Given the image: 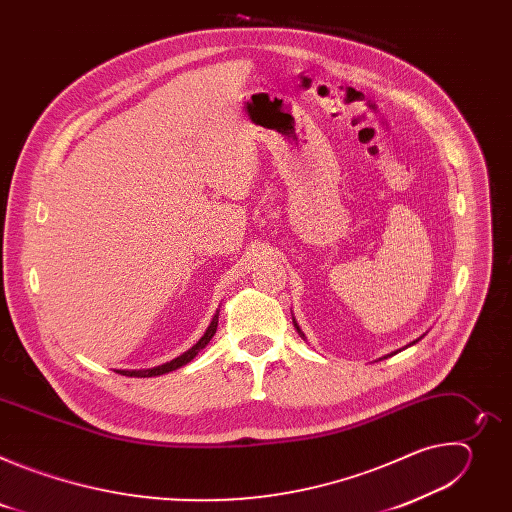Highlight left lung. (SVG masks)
Here are the masks:
<instances>
[{"label":"left lung","instance_id":"1","mask_svg":"<svg viewBox=\"0 0 512 512\" xmlns=\"http://www.w3.org/2000/svg\"><path fill=\"white\" fill-rule=\"evenodd\" d=\"M294 326H296V330H298V332H300V336H302V338H304V340H306V336H304V332H302V328H300V326H298V322H296V320H294ZM419 340H421V338H417V340H413V342H411V344H415V342H419ZM411 344H407V346H411ZM397 352H401V350H395V352H391V354H387V356H393V354H397ZM387 356H383V358H387Z\"/></svg>","mask_w":512,"mask_h":512}]
</instances>
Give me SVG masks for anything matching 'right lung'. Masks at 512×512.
<instances>
[{
    "instance_id": "1",
    "label": "right lung",
    "mask_w": 512,
    "mask_h": 512,
    "mask_svg": "<svg viewBox=\"0 0 512 512\" xmlns=\"http://www.w3.org/2000/svg\"><path fill=\"white\" fill-rule=\"evenodd\" d=\"M216 326H218V310H216V314L212 316V320H210V324H208V328H206V332L202 334V338L192 346V348H188L184 354H180L178 358H174V360H170V362H164V364H160V367H154V369H141V371H117V373H121V375H125V377H137V379H145V377H158V375H166V373H172V371H176V369H180V367H184V364H188L208 342H210V338L214 336V332H216Z\"/></svg>"
}]
</instances>
